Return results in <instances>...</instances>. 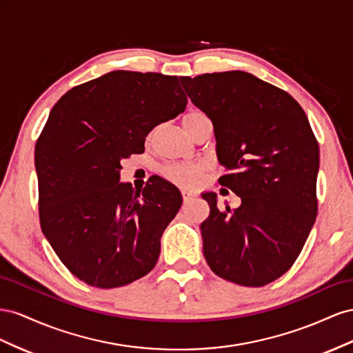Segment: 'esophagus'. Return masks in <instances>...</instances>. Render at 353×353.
<instances>
[{
    "label": "esophagus",
    "mask_w": 353,
    "mask_h": 353,
    "mask_svg": "<svg viewBox=\"0 0 353 353\" xmlns=\"http://www.w3.org/2000/svg\"><path fill=\"white\" fill-rule=\"evenodd\" d=\"M182 195H183V201H185V203H189V201L192 199V194H190V192H186V190H183Z\"/></svg>",
    "instance_id": "34e87169"
}]
</instances>
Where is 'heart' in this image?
I'll return each instance as SVG.
<instances>
[{
	"label": "heart",
	"mask_w": 353,
	"mask_h": 353,
	"mask_svg": "<svg viewBox=\"0 0 353 353\" xmlns=\"http://www.w3.org/2000/svg\"><path fill=\"white\" fill-rule=\"evenodd\" d=\"M208 118L205 112L201 109H189L182 117V124L186 130H189L198 121ZM205 171L204 164H174L168 165L163 170V174L170 182L179 185L182 188H195L203 180V174Z\"/></svg>",
	"instance_id": "b5f03b06"
}]
</instances>
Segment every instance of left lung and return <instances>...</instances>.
Listing matches in <instances>:
<instances>
[{"mask_svg": "<svg viewBox=\"0 0 353 353\" xmlns=\"http://www.w3.org/2000/svg\"><path fill=\"white\" fill-rule=\"evenodd\" d=\"M185 92L213 121L221 186L241 198L201 223L211 270L244 287L283 276L303 248L318 213L319 148L305 110L284 90L243 70L180 78ZM226 190V189H221Z\"/></svg>", "mask_w": 353, "mask_h": 353, "instance_id": "1", "label": "left lung"}]
</instances>
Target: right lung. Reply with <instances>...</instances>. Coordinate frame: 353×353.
Listing matches in <instances>:
<instances>
[{"mask_svg":"<svg viewBox=\"0 0 353 353\" xmlns=\"http://www.w3.org/2000/svg\"><path fill=\"white\" fill-rule=\"evenodd\" d=\"M186 105L177 77L112 70L53 106L35 145L39 223L83 283L124 287L157 265L182 195L161 177L143 190L119 183L121 159L142 154L150 130Z\"/></svg>","mask_w":353,"mask_h":353,"instance_id":"right-lung-1","label":"right lung"}]
</instances>
